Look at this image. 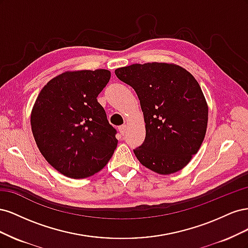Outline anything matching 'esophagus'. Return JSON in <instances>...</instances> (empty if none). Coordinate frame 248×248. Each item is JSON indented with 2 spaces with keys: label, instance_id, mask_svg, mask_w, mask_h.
Returning a JSON list of instances; mask_svg holds the SVG:
<instances>
[{
  "label": "esophagus",
  "instance_id": "34e87169",
  "mask_svg": "<svg viewBox=\"0 0 248 248\" xmlns=\"http://www.w3.org/2000/svg\"><path fill=\"white\" fill-rule=\"evenodd\" d=\"M126 130H127V125L126 124H123L121 126H119V131H120V133L122 134V136H123V134H125Z\"/></svg>",
  "mask_w": 248,
  "mask_h": 248
}]
</instances>
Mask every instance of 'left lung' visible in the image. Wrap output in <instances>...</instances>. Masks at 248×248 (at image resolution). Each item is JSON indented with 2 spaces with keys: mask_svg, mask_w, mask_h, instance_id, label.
I'll return each mask as SVG.
<instances>
[{
  "mask_svg": "<svg viewBox=\"0 0 248 248\" xmlns=\"http://www.w3.org/2000/svg\"><path fill=\"white\" fill-rule=\"evenodd\" d=\"M115 73L136 91L144 115L145 141L133 150L139 161L160 175L185 168L208 125V104L197 79L172 63L132 64Z\"/></svg>",
  "mask_w": 248,
  "mask_h": 248,
  "instance_id": "1",
  "label": "left lung"
}]
</instances>
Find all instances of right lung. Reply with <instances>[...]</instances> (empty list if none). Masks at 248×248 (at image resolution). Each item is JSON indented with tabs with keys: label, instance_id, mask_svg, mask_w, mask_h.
I'll use <instances>...</instances> for the list:
<instances>
[{
	"label": "right lung",
	"instance_id": "right-lung-1",
	"mask_svg": "<svg viewBox=\"0 0 248 248\" xmlns=\"http://www.w3.org/2000/svg\"><path fill=\"white\" fill-rule=\"evenodd\" d=\"M109 78L107 69L66 71L51 78L37 96L31 112L36 145L66 177L93 176L117 148L116 129L97 101Z\"/></svg>",
	"mask_w": 248,
	"mask_h": 248
}]
</instances>
